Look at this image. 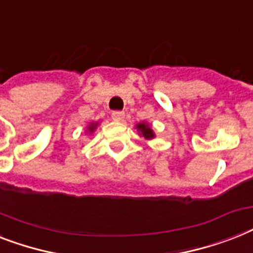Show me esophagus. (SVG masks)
Wrapping results in <instances>:
<instances>
[{
    "label": "esophagus",
    "mask_w": 253,
    "mask_h": 253,
    "mask_svg": "<svg viewBox=\"0 0 253 253\" xmlns=\"http://www.w3.org/2000/svg\"><path fill=\"white\" fill-rule=\"evenodd\" d=\"M112 118L113 121H116V122H122L125 120V113L120 112V110H117V112L112 113Z\"/></svg>",
    "instance_id": "esophagus-1"
}]
</instances>
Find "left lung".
<instances>
[{
  "label": "left lung",
  "instance_id": "1",
  "mask_svg": "<svg viewBox=\"0 0 253 253\" xmlns=\"http://www.w3.org/2000/svg\"><path fill=\"white\" fill-rule=\"evenodd\" d=\"M135 128L137 130L139 135L143 136L145 140H152V139H155L156 133L155 131L152 130V126L148 122H139L135 125Z\"/></svg>",
  "mask_w": 253,
  "mask_h": 253
}]
</instances>
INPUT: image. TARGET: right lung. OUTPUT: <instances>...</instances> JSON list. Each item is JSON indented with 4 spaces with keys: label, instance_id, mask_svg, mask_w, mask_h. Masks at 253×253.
I'll return each mask as SVG.
<instances>
[{
    "label": "right lung",
    "instance_id": "obj_1",
    "mask_svg": "<svg viewBox=\"0 0 253 253\" xmlns=\"http://www.w3.org/2000/svg\"><path fill=\"white\" fill-rule=\"evenodd\" d=\"M98 125H100V122H91L89 123V125H88L87 126V131H85V132H87V135L88 133H89V135H91V133H93L94 132V130H96V128H97V126Z\"/></svg>",
    "mask_w": 253,
    "mask_h": 253
}]
</instances>
